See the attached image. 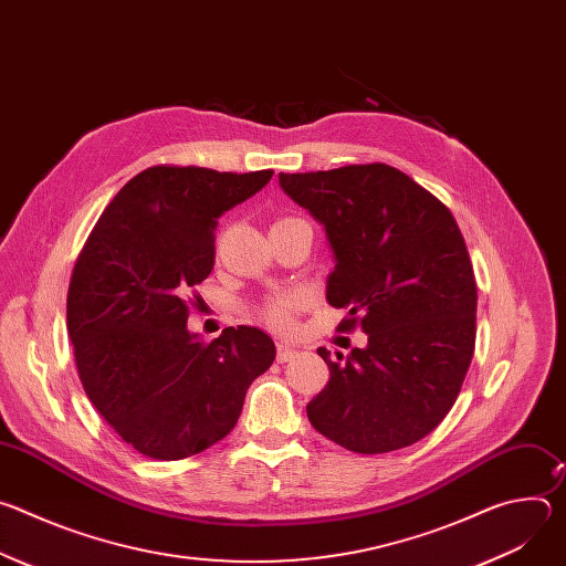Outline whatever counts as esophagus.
Masks as SVG:
<instances>
[{
	"label": "esophagus",
	"mask_w": 566,
	"mask_h": 566,
	"mask_svg": "<svg viewBox=\"0 0 566 566\" xmlns=\"http://www.w3.org/2000/svg\"><path fill=\"white\" fill-rule=\"evenodd\" d=\"M297 356V349L295 347H291V345H286V343H280L277 345V363H289L291 358H295Z\"/></svg>",
	"instance_id": "1"
}]
</instances>
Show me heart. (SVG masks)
I'll return each instance as SVG.
<instances>
[{
	"label": "heart",
	"mask_w": 566,
	"mask_h": 566,
	"mask_svg": "<svg viewBox=\"0 0 566 566\" xmlns=\"http://www.w3.org/2000/svg\"><path fill=\"white\" fill-rule=\"evenodd\" d=\"M295 217H286V219H280L275 223H282V221H291ZM311 304V295L304 293V291H293V293H284V295H275V297H269L264 304H262V315L264 319L269 322L271 327L275 329H291L295 325V313L304 311L306 306Z\"/></svg>",
	"instance_id": "heart-1"
}]
</instances>
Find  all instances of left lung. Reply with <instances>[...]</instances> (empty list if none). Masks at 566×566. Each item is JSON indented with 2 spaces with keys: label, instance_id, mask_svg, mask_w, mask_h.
I'll list each match as a JSON object with an SVG mask.
<instances>
[{
  "label": "left lung",
  "instance_id": "8db88e82",
  "mask_svg": "<svg viewBox=\"0 0 566 566\" xmlns=\"http://www.w3.org/2000/svg\"><path fill=\"white\" fill-rule=\"evenodd\" d=\"M282 190L325 226L336 266L327 302L340 332L367 334L347 358L319 347L329 382L308 406L334 443L380 454L412 446L450 412L474 354L476 284L452 212L385 164L284 175Z\"/></svg>",
  "mask_w": 566,
  "mask_h": 566
}]
</instances>
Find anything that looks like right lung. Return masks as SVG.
I'll list each match as a JSON object with an SVG mask.
<instances>
[{"label": "right lung", "instance_id": "right-lung-1", "mask_svg": "<svg viewBox=\"0 0 566 566\" xmlns=\"http://www.w3.org/2000/svg\"><path fill=\"white\" fill-rule=\"evenodd\" d=\"M271 177L147 168L120 188L77 255L66 329L80 382L145 457L177 461L221 441L275 360L271 336L255 327H228L206 345L186 325L214 266L217 219Z\"/></svg>", "mask_w": 566, "mask_h": 566}]
</instances>
